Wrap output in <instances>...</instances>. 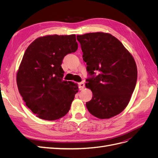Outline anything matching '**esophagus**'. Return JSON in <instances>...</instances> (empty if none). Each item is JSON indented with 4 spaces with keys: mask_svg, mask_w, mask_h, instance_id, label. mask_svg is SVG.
I'll list each match as a JSON object with an SVG mask.
<instances>
[{
    "mask_svg": "<svg viewBox=\"0 0 158 158\" xmlns=\"http://www.w3.org/2000/svg\"><path fill=\"white\" fill-rule=\"evenodd\" d=\"M78 85H79V89H80V90L83 89L84 88V87H85V84H84V82H80V83L78 84Z\"/></svg>",
    "mask_w": 158,
    "mask_h": 158,
    "instance_id": "obj_1",
    "label": "esophagus"
}]
</instances>
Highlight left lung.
Wrapping results in <instances>:
<instances>
[{"instance_id": "obj_1", "label": "left lung", "mask_w": 158, "mask_h": 158, "mask_svg": "<svg viewBox=\"0 0 158 158\" xmlns=\"http://www.w3.org/2000/svg\"><path fill=\"white\" fill-rule=\"evenodd\" d=\"M87 70L93 76L85 87L92 92L86 102L89 112L100 119L117 115L130 102L137 80V67L132 55L122 43L108 33L77 35ZM98 71V75L94 76Z\"/></svg>"}]
</instances>
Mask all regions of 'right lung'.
Wrapping results in <instances>:
<instances>
[{
  "label": "right lung",
  "mask_w": 158,
  "mask_h": 158,
  "mask_svg": "<svg viewBox=\"0 0 158 158\" xmlns=\"http://www.w3.org/2000/svg\"><path fill=\"white\" fill-rule=\"evenodd\" d=\"M78 49L76 35L40 37L28 46L16 74L19 93L37 117L55 121L70 109L77 84L63 80L64 56Z\"/></svg>",
  "instance_id": "1"
}]
</instances>
